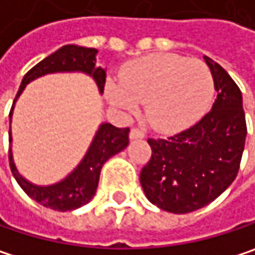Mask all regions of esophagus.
I'll list each match as a JSON object with an SVG mask.
<instances>
[{
    "label": "esophagus",
    "mask_w": 255,
    "mask_h": 255,
    "mask_svg": "<svg viewBox=\"0 0 255 255\" xmlns=\"http://www.w3.org/2000/svg\"><path fill=\"white\" fill-rule=\"evenodd\" d=\"M143 137H144V132L141 129H138V128H132L129 131V138L131 140H137V138H143Z\"/></svg>",
    "instance_id": "34e87169"
}]
</instances>
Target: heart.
Returning <instances> with one entry per match:
<instances>
[{"label": "heart", "mask_w": 255, "mask_h": 255, "mask_svg": "<svg viewBox=\"0 0 255 255\" xmlns=\"http://www.w3.org/2000/svg\"><path fill=\"white\" fill-rule=\"evenodd\" d=\"M215 95L210 68L200 59L154 54L135 59L121 71V83L109 81V102L135 114L146 104L147 121L160 132L191 127L207 112Z\"/></svg>", "instance_id": "1"}]
</instances>
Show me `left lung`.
I'll return each mask as SVG.
<instances>
[{
  "mask_svg": "<svg viewBox=\"0 0 255 255\" xmlns=\"http://www.w3.org/2000/svg\"><path fill=\"white\" fill-rule=\"evenodd\" d=\"M204 61L218 92L212 111L172 137L149 138L151 157L140 172L146 197L178 215L207 206L234 182L245 146L241 90L218 62Z\"/></svg>",
  "mask_w": 255,
  "mask_h": 255,
  "instance_id": "left-lung-1",
  "label": "left lung"
}]
</instances>
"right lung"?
Instances as JSON below:
<instances>
[{"label": "right lung", "instance_id": "add662e5", "mask_svg": "<svg viewBox=\"0 0 255 255\" xmlns=\"http://www.w3.org/2000/svg\"><path fill=\"white\" fill-rule=\"evenodd\" d=\"M96 54L98 51L95 48L65 45L59 48L57 52L51 54L49 57L37 62L23 77L17 96L12 102L10 118H11L14 104L17 98L21 95L26 84L45 74L59 73V71H83L95 79L99 87V92L104 93L106 73L104 68L95 67ZM128 132H129V128H117L112 124H102L98 129L86 156L80 162V165L65 179H62L61 182L54 184V185L39 187L26 181L18 174L14 165L11 149L8 151L10 168L17 184L23 188V191L27 196L33 198L39 204L49 207L52 210H58V212L74 210L87 204L93 198L98 184H99V175H101V169L104 163L109 157H112L114 154L120 153L127 147ZM8 135L11 141V131L8 132Z\"/></svg>", "mask_w": 255, "mask_h": 255}]
</instances>
